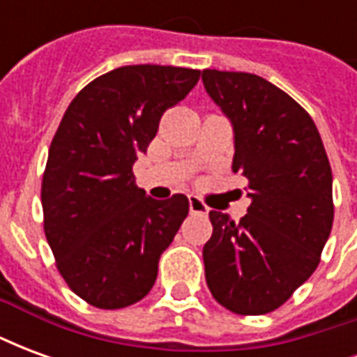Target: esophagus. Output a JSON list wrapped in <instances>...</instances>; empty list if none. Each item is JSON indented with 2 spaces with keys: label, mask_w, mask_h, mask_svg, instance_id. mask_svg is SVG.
Masks as SVG:
<instances>
[{
  "label": "esophagus",
  "mask_w": 357,
  "mask_h": 357,
  "mask_svg": "<svg viewBox=\"0 0 357 357\" xmlns=\"http://www.w3.org/2000/svg\"><path fill=\"white\" fill-rule=\"evenodd\" d=\"M189 212H191V214L206 216V214H208V206H206L204 201H201L199 197H189Z\"/></svg>",
  "instance_id": "34e87169"
}]
</instances>
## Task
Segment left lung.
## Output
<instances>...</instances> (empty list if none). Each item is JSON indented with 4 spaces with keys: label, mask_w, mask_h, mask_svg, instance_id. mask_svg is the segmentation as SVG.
<instances>
[{
    "label": "left lung",
    "mask_w": 357,
    "mask_h": 357,
    "mask_svg": "<svg viewBox=\"0 0 357 357\" xmlns=\"http://www.w3.org/2000/svg\"><path fill=\"white\" fill-rule=\"evenodd\" d=\"M233 124V172L252 199L235 224L212 210L202 248L212 296L229 312L262 315L283 306L312 275L333 227V174L314 120L283 89L256 74L202 70Z\"/></svg>",
    "instance_id": "8db88e82"
}]
</instances>
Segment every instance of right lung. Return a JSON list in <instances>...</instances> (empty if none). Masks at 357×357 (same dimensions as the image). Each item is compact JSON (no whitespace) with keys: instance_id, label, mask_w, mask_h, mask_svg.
Wrapping results in <instances>:
<instances>
[{"instance_id":"right-lung-1","label":"right lung","mask_w":357,"mask_h":357,"mask_svg":"<svg viewBox=\"0 0 357 357\" xmlns=\"http://www.w3.org/2000/svg\"><path fill=\"white\" fill-rule=\"evenodd\" d=\"M199 78L193 68L120 66L89 82L59 124L42 179L43 231L59 273L91 306L118 310L147 296L187 218L185 195L155 201L132 168Z\"/></svg>"}]
</instances>
